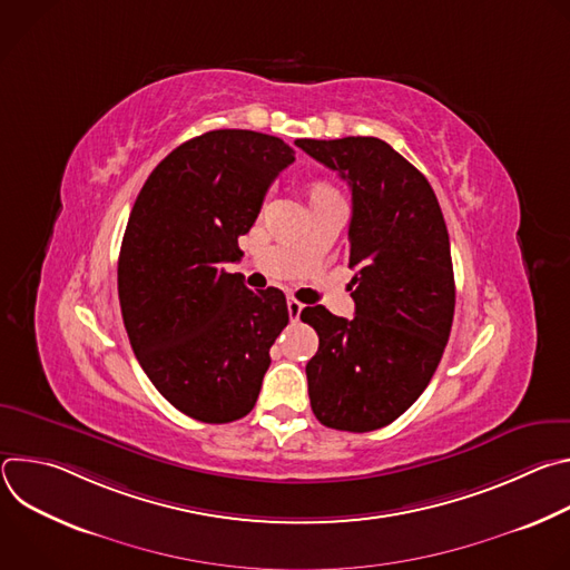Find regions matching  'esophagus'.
Listing matches in <instances>:
<instances>
[{"instance_id": "1", "label": "esophagus", "mask_w": 570, "mask_h": 570, "mask_svg": "<svg viewBox=\"0 0 570 570\" xmlns=\"http://www.w3.org/2000/svg\"><path fill=\"white\" fill-rule=\"evenodd\" d=\"M286 306H288V315H291V320L295 322V320L299 317V313H302L304 304H302V302H297L295 297H288V299H286Z\"/></svg>"}]
</instances>
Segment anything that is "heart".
Returning <instances> with one entry per match:
<instances>
[{
	"label": "heart",
	"instance_id": "obj_1",
	"mask_svg": "<svg viewBox=\"0 0 570 570\" xmlns=\"http://www.w3.org/2000/svg\"><path fill=\"white\" fill-rule=\"evenodd\" d=\"M327 191H332L330 187H324V185H317L315 189H313V194H327Z\"/></svg>",
	"mask_w": 570,
	"mask_h": 570
}]
</instances>
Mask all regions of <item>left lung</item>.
Segmentation results:
<instances>
[{
	"mask_svg": "<svg viewBox=\"0 0 570 570\" xmlns=\"http://www.w3.org/2000/svg\"><path fill=\"white\" fill-rule=\"evenodd\" d=\"M295 144L352 189L356 315L299 313L320 338L306 363L311 409L330 429L376 431L420 399L444 354L455 308L446 223L429 180L383 139Z\"/></svg>",
	"mask_w": 570,
	"mask_h": 570,
	"instance_id": "1",
	"label": "left lung"
}]
</instances>
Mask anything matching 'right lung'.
I'll return each mask as SVG.
<instances>
[{"mask_svg":"<svg viewBox=\"0 0 570 570\" xmlns=\"http://www.w3.org/2000/svg\"><path fill=\"white\" fill-rule=\"evenodd\" d=\"M293 159L279 137L209 130L161 159L132 205L117 268L126 332L157 392L198 422L255 409L288 324L279 288L250 291L225 264Z\"/></svg>","mask_w":570,"mask_h":570,"instance_id":"add662e5","label":"right lung"}]
</instances>
